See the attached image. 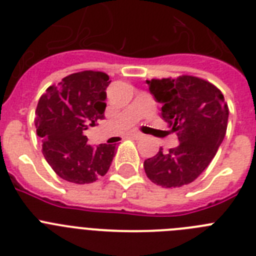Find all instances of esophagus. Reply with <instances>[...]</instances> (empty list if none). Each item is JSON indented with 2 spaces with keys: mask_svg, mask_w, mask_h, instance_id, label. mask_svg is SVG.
Masks as SVG:
<instances>
[{
  "mask_svg": "<svg viewBox=\"0 0 256 256\" xmlns=\"http://www.w3.org/2000/svg\"><path fill=\"white\" fill-rule=\"evenodd\" d=\"M130 137H132V138H134V140H141V138H144V134L140 132H132L130 134Z\"/></svg>",
  "mask_w": 256,
  "mask_h": 256,
  "instance_id": "obj_1",
  "label": "esophagus"
}]
</instances>
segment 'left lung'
I'll use <instances>...</instances> for the list:
<instances>
[{
  "mask_svg": "<svg viewBox=\"0 0 256 256\" xmlns=\"http://www.w3.org/2000/svg\"><path fill=\"white\" fill-rule=\"evenodd\" d=\"M162 116L177 133L180 144L144 160L146 176L155 184L176 188L194 182L216 156L224 138L228 105L220 90L192 76L146 80Z\"/></svg>",
  "mask_w": 256,
  "mask_h": 256,
  "instance_id": "8db88e82",
  "label": "left lung"
}]
</instances>
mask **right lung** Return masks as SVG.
Segmentation results:
<instances>
[{
  "label": "right lung",
  "instance_id": "1",
  "mask_svg": "<svg viewBox=\"0 0 256 256\" xmlns=\"http://www.w3.org/2000/svg\"><path fill=\"white\" fill-rule=\"evenodd\" d=\"M112 80L102 72L84 70L50 86L38 101L34 124L42 152L58 177L92 183L108 173L116 144L92 148L84 130L104 119L106 88Z\"/></svg>",
  "mask_w": 256,
  "mask_h": 256
}]
</instances>
